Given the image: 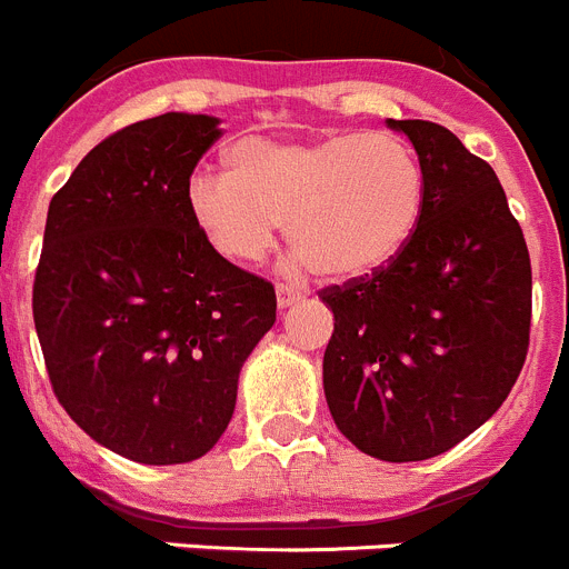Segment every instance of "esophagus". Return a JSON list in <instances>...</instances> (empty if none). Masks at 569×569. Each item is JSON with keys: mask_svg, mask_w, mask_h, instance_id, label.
<instances>
[{"mask_svg": "<svg viewBox=\"0 0 569 569\" xmlns=\"http://www.w3.org/2000/svg\"><path fill=\"white\" fill-rule=\"evenodd\" d=\"M301 299H305V290L296 288V284H279V288H276V301H279L281 310L293 308L296 301Z\"/></svg>", "mask_w": 569, "mask_h": 569, "instance_id": "1", "label": "esophagus"}]
</instances>
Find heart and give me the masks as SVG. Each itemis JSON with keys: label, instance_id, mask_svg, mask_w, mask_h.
<instances>
[{"label": "heart", "instance_id": "1", "mask_svg": "<svg viewBox=\"0 0 569 569\" xmlns=\"http://www.w3.org/2000/svg\"><path fill=\"white\" fill-rule=\"evenodd\" d=\"M228 159L230 173L190 176L188 208L233 261H259L288 222L290 244L316 273L365 279L405 253L425 216V168L396 133L244 139Z\"/></svg>", "mask_w": 569, "mask_h": 569}]
</instances>
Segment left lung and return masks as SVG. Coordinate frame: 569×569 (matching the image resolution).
<instances>
[{"label":"left lung","instance_id":"obj_1","mask_svg":"<svg viewBox=\"0 0 569 569\" xmlns=\"http://www.w3.org/2000/svg\"><path fill=\"white\" fill-rule=\"evenodd\" d=\"M427 176L421 224L379 273L321 290L333 310L325 399L381 461H425L479 430L521 373L532 273L499 176L447 128L387 119Z\"/></svg>","mask_w":569,"mask_h":569}]
</instances>
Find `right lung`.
I'll use <instances>...</instances> for the list:
<instances>
[{"label": "right lung", "instance_id": "right-lung-1", "mask_svg": "<svg viewBox=\"0 0 569 569\" xmlns=\"http://www.w3.org/2000/svg\"><path fill=\"white\" fill-rule=\"evenodd\" d=\"M219 136L204 113L130 124L48 208L33 321L50 385L90 439L139 465L208 453L276 321L273 284L216 253L190 216V176Z\"/></svg>", "mask_w": 569, "mask_h": 569}]
</instances>
